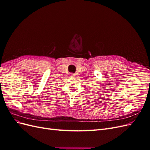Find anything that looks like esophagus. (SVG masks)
<instances>
[{
    "instance_id": "1",
    "label": "esophagus",
    "mask_w": 150,
    "mask_h": 150,
    "mask_svg": "<svg viewBox=\"0 0 150 150\" xmlns=\"http://www.w3.org/2000/svg\"><path fill=\"white\" fill-rule=\"evenodd\" d=\"M69 76H70V77H71V78H74V77L76 76V75L74 73H70Z\"/></svg>"
}]
</instances>
